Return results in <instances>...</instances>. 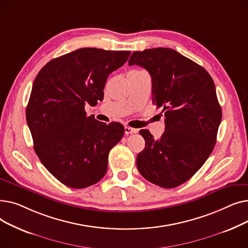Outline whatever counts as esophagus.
<instances>
[{"mask_svg": "<svg viewBox=\"0 0 248 248\" xmlns=\"http://www.w3.org/2000/svg\"><path fill=\"white\" fill-rule=\"evenodd\" d=\"M138 131L136 128H133V127H131V126H127V125H125L124 126V134L126 135V136H128V135H132V134H136Z\"/></svg>", "mask_w": 248, "mask_h": 248, "instance_id": "obj_1", "label": "esophagus"}]
</instances>
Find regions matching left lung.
Wrapping results in <instances>:
<instances>
[{
	"label": "left lung",
	"mask_w": 248,
	"mask_h": 248,
	"mask_svg": "<svg viewBox=\"0 0 248 248\" xmlns=\"http://www.w3.org/2000/svg\"><path fill=\"white\" fill-rule=\"evenodd\" d=\"M128 65L152 77L153 103L165 114V133L155 140L140 135L146 147L137 157L140 175L162 188L185 183L204 165L216 144L222 110L210 74L171 48L135 51Z\"/></svg>",
	"instance_id": "left-lung-1"
}]
</instances>
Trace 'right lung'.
Masks as SVG:
<instances>
[{"instance_id": "obj_1", "label": "right lung", "mask_w": 248, "mask_h": 248, "mask_svg": "<svg viewBox=\"0 0 248 248\" xmlns=\"http://www.w3.org/2000/svg\"><path fill=\"white\" fill-rule=\"evenodd\" d=\"M129 55L131 51L81 48L52 59L37 74L26 119L38 158L62 184L82 189L106 175L108 153L124 127L87 116L84 107L103 99L108 75Z\"/></svg>"}]
</instances>
